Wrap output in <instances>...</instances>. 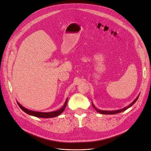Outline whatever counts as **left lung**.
<instances>
[{
    "label": "left lung",
    "instance_id": "1",
    "mask_svg": "<svg viewBox=\"0 0 151 151\" xmlns=\"http://www.w3.org/2000/svg\"><path fill=\"white\" fill-rule=\"evenodd\" d=\"M138 98H139V96H137V97L136 98V99L134 100V101L131 104H130L129 106H126V108H123V109H121L117 110V111H102V110H99V109H97L95 106H94L93 104H92V105H93V108H94V109H96V111H98V112L99 113L104 114H117V113H121V112H122V111H124L126 110L127 109L130 108L131 106H132L136 103V101L137 100Z\"/></svg>",
    "mask_w": 151,
    "mask_h": 151
}]
</instances>
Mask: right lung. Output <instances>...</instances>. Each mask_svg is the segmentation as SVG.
<instances>
[{"mask_svg": "<svg viewBox=\"0 0 151 151\" xmlns=\"http://www.w3.org/2000/svg\"><path fill=\"white\" fill-rule=\"evenodd\" d=\"M67 102L68 101H65V103L64 104V105L63 106V107H61V108H60V109L56 111H53V112H49V113H42V112H37V111H31V110H29L26 108H25L24 107L22 106L21 104H20L18 102L17 104L19 105V106L22 109V111H24L25 113H26L28 114H30L33 116L35 117H38V118H53V117H56L58 115H60L61 113H63V111L65 110L66 104H67Z\"/></svg>", "mask_w": 151, "mask_h": 151, "instance_id": "1", "label": "right lung"}]
</instances>
